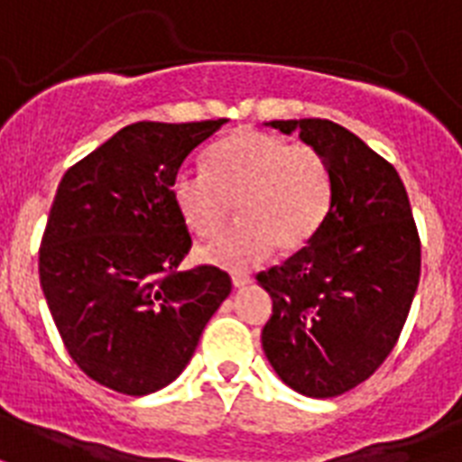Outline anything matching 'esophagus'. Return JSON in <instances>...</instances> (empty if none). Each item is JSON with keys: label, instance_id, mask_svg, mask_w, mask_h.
Instances as JSON below:
<instances>
[{"label": "esophagus", "instance_id": "obj_1", "mask_svg": "<svg viewBox=\"0 0 462 462\" xmlns=\"http://www.w3.org/2000/svg\"><path fill=\"white\" fill-rule=\"evenodd\" d=\"M231 282H234L236 289H243V287H248V284H253V277H250V274H234Z\"/></svg>", "mask_w": 462, "mask_h": 462}]
</instances>
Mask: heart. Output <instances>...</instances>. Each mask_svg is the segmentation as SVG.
<instances>
[{"instance_id": "heart-1", "label": "heart", "mask_w": 462, "mask_h": 462, "mask_svg": "<svg viewBox=\"0 0 462 462\" xmlns=\"http://www.w3.org/2000/svg\"><path fill=\"white\" fill-rule=\"evenodd\" d=\"M171 199L192 234H219L234 212L241 224L199 248V260L245 270L280 245L299 253L323 228L332 207V175L309 144L260 130H238L207 153V171H178Z\"/></svg>"}]
</instances>
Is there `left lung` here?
Segmentation results:
<instances>
[{
	"label": "left lung",
	"instance_id": "left-lung-1",
	"mask_svg": "<svg viewBox=\"0 0 462 462\" xmlns=\"http://www.w3.org/2000/svg\"><path fill=\"white\" fill-rule=\"evenodd\" d=\"M267 125L323 153L332 207L306 248L257 274L272 296L263 349L289 388L335 398L398 342L420 284V234L398 171L356 134L320 117Z\"/></svg>",
	"mask_w": 462,
	"mask_h": 462
}]
</instances>
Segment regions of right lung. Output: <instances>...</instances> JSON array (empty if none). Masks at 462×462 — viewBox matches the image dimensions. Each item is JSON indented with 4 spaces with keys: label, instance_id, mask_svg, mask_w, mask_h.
<instances>
[{
    "label": "right lung",
    "instance_id": "right-lung-1",
    "mask_svg": "<svg viewBox=\"0 0 462 462\" xmlns=\"http://www.w3.org/2000/svg\"><path fill=\"white\" fill-rule=\"evenodd\" d=\"M221 120L134 123L64 173L42 234L41 287L86 376L149 395L180 376L231 294L212 264L178 272L192 238L171 180Z\"/></svg>",
    "mask_w": 462,
    "mask_h": 462
}]
</instances>
